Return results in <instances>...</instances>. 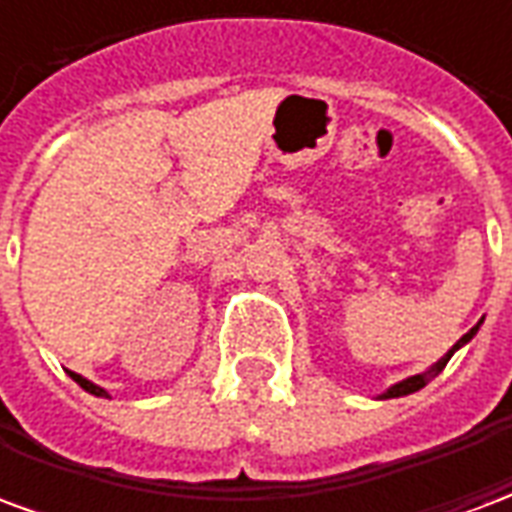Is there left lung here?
Instances as JSON below:
<instances>
[{"label":"left lung","mask_w":512,"mask_h":512,"mask_svg":"<svg viewBox=\"0 0 512 512\" xmlns=\"http://www.w3.org/2000/svg\"><path fill=\"white\" fill-rule=\"evenodd\" d=\"M480 323H483V321H480ZM480 323H477V326H472V329H469V332L463 334L461 340H458V343L452 345L450 351H447V354L441 356V359H439V362H436V365L428 367V370H425V373H417V376H408V378H403V381H397L395 386H389V389H386L384 395H381V400H389V397H403V395H411V392H417V389H422V386L428 384V381H433V378L439 376L441 370H444V367H447V362H450V359H452V354H455V351H458V348H461V345L469 343V340H472L474 334H477V329H480Z\"/></svg>","instance_id":"obj_1"}]
</instances>
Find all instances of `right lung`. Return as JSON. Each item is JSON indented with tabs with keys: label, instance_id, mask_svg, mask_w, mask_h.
Masks as SVG:
<instances>
[{
	"label": "right lung",
	"instance_id": "obj_1",
	"mask_svg": "<svg viewBox=\"0 0 512 512\" xmlns=\"http://www.w3.org/2000/svg\"><path fill=\"white\" fill-rule=\"evenodd\" d=\"M71 378L76 381V384L82 386L84 392H90V395H95V397H109V392H106L104 386H98V384H93V381H87V378L79 376V373H71Z\"/></svg>",
	"mask_w": 512,
	"mask_h": 512
}]
</instances>
